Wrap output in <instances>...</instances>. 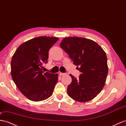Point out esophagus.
<instances>
[{
    "label": "esophagus",
    "instance_id": "34e87169",
    "mask_svg": "<svg viewBox=\"0 0 126 126\" xmlns=\"http://www.w3.org/2000/svg\"><path fill=\"white\" fill-rule=\"evenodd\" d=\"M59 75H60L61 76H62L65 75V73H62V72H60Z\"/></svg>",
    "mask_w": 126,
    "mask_h": 126
}]
</instances>
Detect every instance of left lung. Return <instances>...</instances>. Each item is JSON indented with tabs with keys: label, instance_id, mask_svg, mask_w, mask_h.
Here are the masks:
<instances>
[{
	"label": "left lung",
	"instance_id": "obj_1",
	"mask_svg": "<svg viewBox=\"0 0 126 126\" xmlns=\"http://www.w3.org/2000/svg\"><path fill=\"white\" fill-rule=\"evenodd\" d=\"M60 45L81 72L78 79L70 75L72 82L67 86L69 96L80 102L94 98L104 87L108 73L104 50L95 41L82 37L64 38Z\"/></svg>",
	"mask_w": 126,
	"mask_h": 126
}]
</instances>
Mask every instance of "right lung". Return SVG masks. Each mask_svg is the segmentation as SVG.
Listing matches in <instances>:
<instances>
[{"label": "right lung", "mask_w": 126, "mask_h": 126, "mask_svg": "<svg viewBox=\"0 0 126 126\" xmlns=\"http://www.w3.org/2000/svg\"><path fill=\"white\" fill-rule=\"evenodd\" d=\"M59 38L40 36L18 46L11 60V76L16 86L31 101L39 102L52 95L58 74L44 73L42 66L48 59V51Z\"/></svg>", "instance_id": "1"}]
</instances>
